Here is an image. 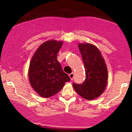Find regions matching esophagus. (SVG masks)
I'll use <instances>...</instances> for the list:
<instances>
[{
  "instance_id": "1",
  "label": "esophagus",
  "mask_w": 132,
  "mask_h": 132,
  "mask_svg": "<svg viewBox=\"0 0 132 132\" xmlns=\"http://www.w3.org/2000/svg\"><path fill=\"white\" fill-rule=\"evenodd\" d=\"M69 77H70V79H71V80H73V77H74V73H70V74L69 75Z\"/></svg>"
}]
</instances>
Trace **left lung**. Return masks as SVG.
I'll list each match as a JSON object with an SVG mask.
<instances>
[{
    "instance_id": "left-lung-1",
    "label": "left lung",
    "mask_w": 132,
    "mask_h": 132,
    "mask_svg": "<svg viewBox=\"0 0 132 132\" xmlns=\"http://www.w3.org/2000/svg\"><path fill=\"white\" fill-rule=\"evenodd\" d=\"M85 65L86 79L80 85L73 83L75 90L85 99L93 100L101 95L108 80L106 65L98 49L90 44L78 45Z\"/></svg>"
}]
</instances>
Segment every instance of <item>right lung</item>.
Segmentation results:
<instances>
[{"label":"right lung","instance_id":"add662e5","mask_svg":"<svg viewBox=\"0 0 132 132\" xmlns=\"http://www.w3.org/2000/svg\"><path fill=\"white\" fill-rule=\"evenodd\" d=\"M63 42L50 40L36 51L30 63L28 77L31 87L39 96L49 98L61 90L71 80L64 73L57 56Z\"/></svg>","mask_w":132,"mask_h":132}]
</instances>
